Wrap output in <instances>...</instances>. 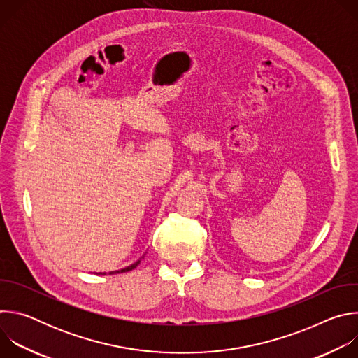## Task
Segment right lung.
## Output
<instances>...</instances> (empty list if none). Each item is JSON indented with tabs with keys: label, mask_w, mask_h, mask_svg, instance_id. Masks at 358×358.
Masks as SVG:
<instances>
[{
	"label": "right lung",
	"mask_w": 358,
	"mask_h": 358,
	"mask_svg": "<svg viewBox=\"0 0 358 358\" xmlns=\"http://www.w3.org/2000/svg\"><path fill=\"white\" fill-rule=\"evenodd\" d=\"M138 264H140V261L134 262L133 265H130V266H127V268H124V269H122V271H115V272H110L109 275H115V273H123V272H129V271H133V269H134V268H136ZM99 275H106V273H101V272H100Z\"/></svg>",
	"instance_id": "add662e5"
}]
</instances>
